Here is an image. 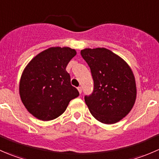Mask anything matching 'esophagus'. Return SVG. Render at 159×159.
I'll return each mask as SVG.
<instances>
[{"label": "esophagus", "mask_w": 159, "mask_h": 159, "mask_svg": "<svg viewBox=\"0 0 159 159\" xmlns=\"http://www.w3.org/2000/svg\"><path fill=\"white\" fill-rule=\"evenodd\" d=\"M78 91H79L80 94H81V91H82V89H81V87H78Z\"/></svg>", "instance_id": "esophagus-1"}]
</instances>
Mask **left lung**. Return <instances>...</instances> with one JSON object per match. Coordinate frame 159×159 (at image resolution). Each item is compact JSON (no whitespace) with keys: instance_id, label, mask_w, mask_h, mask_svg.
Returning <instances> with one entry per match:
<instances>
[{"instance_id":"obj_1","label":"left lung","mask_w":159,"mask_h":159,"mask_svg":"<svg viewBox=\"0 0 159 159\" xmlns=\"http://www.w3.org/2000/svg\"><path fill=\"white\" fill-rule=\"evenodd\" d=\"M81 54L94 81L92 93L84 96L90 112L104 124L118 122L129 113L135 102L132 70L121 57L104 48H85Z\"/></svg>"}]
</instances>
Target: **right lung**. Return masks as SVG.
Wrapping results in <instances>:
<instances>
[{"label": "right lung", "mask_w": 159, "mask_h": 159, "mask_svg": "<svg viewBox=\"0 0 159 159\" xmlns=\"http://www.w3.org/2000/svg\"><path fill=\"white\" fill-rule=\"evenodd\" d=\"M75 55L76 51L70 48H50L35 56L25 68L19 86L20 99L35 118L42 121L57 118L70 101L79 95L66 70Z\"/></svg>", "instance_id": "right-lung-1"}]
</instances>
